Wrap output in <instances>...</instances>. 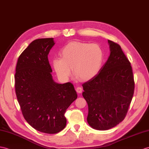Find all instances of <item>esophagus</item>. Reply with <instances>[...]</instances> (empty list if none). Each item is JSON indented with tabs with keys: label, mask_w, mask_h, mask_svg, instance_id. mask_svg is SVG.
<instances>
[{
	"label": "esophagus",
	"mask_w": 149,
	"mask_h": 149,
	"mask_svg": "<svg viewBox=\"0 0 149 149\" xmlns=\"http://www.w3.org/2000/svg\"><path fill=\"white\" fill-rule=\"evenodd\" d=\"M76 90H77V93H80L83 92V88H82V87H81V86H77V88H76Z\"/></svg>",
	"instance_id": "34e87169"
}]
</instances>
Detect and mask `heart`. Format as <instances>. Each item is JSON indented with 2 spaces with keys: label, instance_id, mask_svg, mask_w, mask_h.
<instances>
[{
  "label": "heart",
  "instance_id": "heart-1",
  "mask_svg": "<svg viewBox=\"0 0 149 149\" xmlns=\"http://www.w3.org/2000/svg\"><path fill=\"white\" fill-rule=\"evenodd\" d=\"M61 58L52 61L53 67L58 77L67 79L74 73L82 80H89L99 73L102 66L104 54L96 43L72 42L65 45L60 52Z\"/></svg>",
  "mask_w": 149,
  "mask_h": 149
}]
</instances>
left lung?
<instances>
[{"instance_id": "obj_1", "label": "left lung", "mask_w": 149, "mask_h": 149, "mask_svg": "<svg viewBox=\"0 0 149 149\" xmlns=\"http://www.w3.org/2000/svg\"><path fill=\"white\" fill-rule=\"evenodd\" d=\"M111 54L95 77L83 84L88 106L87 121L93 128L107 130L125 119L135 90L131 63L118 43L108 40Z\"/></svg>"}]
</instances>
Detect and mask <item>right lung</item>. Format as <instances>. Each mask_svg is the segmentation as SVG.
<instances>
[{"mask_svg":"<svg viewBox=\"0 0 149 149\" xmlns=\"http://www.w3.org/2000/svg\"><path fill=\"white\" fill-rule=\"evenodd\" d=\"M53 38L33 41L18 58L15 91L24 118L33 128L57 133L66 125L64 114L77 93L71 82H54L48 59Z\"/></svg>","mask_w":149,"mask_h":149,"instance_id":"obj_1","label":"right lung"}]
</instances>
